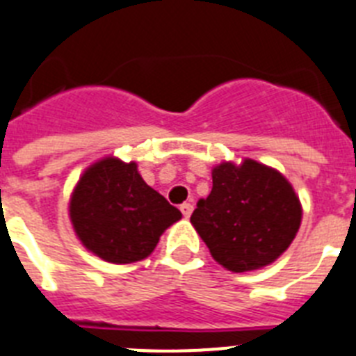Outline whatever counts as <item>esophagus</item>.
<instances>
[{"instance_id":"34e87169","label":"esophagus","mask_w":356,"mask_h":356,"mask_svg":"<svg viewBox=\"0 0 356 356\" xmlns=\"http://www.w3.org/2000/svg\"><path fill=\"white\" fill-rule=\"evenodd\" d=\"M180 211H181V214H184L185 218H189L191 213H193V204H189V202H185V204L180 205Z\"/></svg>"}]
</instances>
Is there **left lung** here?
I'll list each match as a JSON object with an SVG mask.
<instances>
[{
  "label": "left lung",
  "instance_id": "obj_1",
  "mask_svg": "<svg viewBox=\"0 0 356 356\" xmlns=\"http://www.w3.org/2000/svg\"><path fill=\"white\" fill-rule=\"evenodd\" d=\"M302 207L289 181L254 160L213 169V189L191 224L211 254L233 273L275 262L298 233Z\"/></svg>",
  "mask_w": 356,
  "mask_h": 356
}]
</instances>
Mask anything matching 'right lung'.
<instances>
[{"label": "right lung", "instance_id": "obj_1", "mask_svg": "<svg viewBox=\"0 0 356 356\" xmlns=\"http://www.w3.org/2000/svg\"><path fill=\"white\" fill-rule=\"evenodd\" d=\"M70 220L85 248L111 264L149 257L181 213L143 181L136 163L105 158L83 172L70 196Z\"/></svg>", "mask_w": 356, "mask_h": 356}]
</instances>
